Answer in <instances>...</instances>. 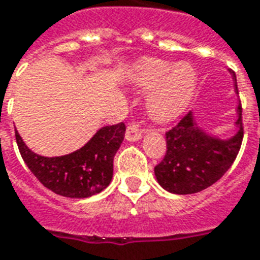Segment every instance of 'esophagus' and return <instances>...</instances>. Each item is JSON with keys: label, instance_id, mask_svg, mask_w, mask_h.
Returning <instances> with one entry per match:
<instances>
[{"label": "esophagus", "instance_id": "34e87169", "mask_svg": "<svg viewBox=\"0 0 260 260\" xmlns=\"http://www.w3.org/2000/svg\"><path fill=\"white\" fill-rule=\"evenodd\" d=\"M143 135V129H142L139 124H136V122H132V124L128 125V128H126V132H125V138L131 142H136L139 141Z\"/></svg>", "mask_w": 260, "mask_h": 260}]
</instances>
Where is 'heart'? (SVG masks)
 <instances>
[{
    "label": "heart",
    "instance_id": "obj_1",
    "mask_svg": "<svg viewBox=\"0 0 260 260\" xmlns=\"http://www.w3.org/2000/svg\"><path fill=\"white\" fill-rule=\"evenodd\" d=\"M131 82L141 90H150L147 110L153 119L169 122L184 113L196 89V72L189 62L142 59L131 72Z\"/></svg>",
    "mask_w": 260,
    "mask_h": 260
}]
</instances>
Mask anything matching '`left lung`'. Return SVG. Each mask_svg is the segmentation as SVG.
<instances>
[{"label": "left lung", "instance_id": "left-lung-1", "mask_svg": "<svg viewBox=\"0 0 260 260\" xmlns=\"http://www.w3.org/2000/svg\"><path fill=\"white\" fill-rule=\"evenodd\" d=\"M233 78L237 86L234 72ZM235 91L238 93L237 87ZM237 111L238 119L235 124L240 129L227 141L205 134L196 125L192 113L186 114L178 124L167 131V152L154 167L158 184L169 192L188 195L203 191L217 182L234 163L244 138L241 103Z\"/></svg>", "mask_w": 260, "mask_h": 260}]
</instances>
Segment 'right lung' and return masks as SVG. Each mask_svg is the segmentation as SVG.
Listing matches in <instances>:
<instances>
[{
    "label": "right lung",
    "mask_w": 260,
    "mask_h": 260,
    "mask_svg": "<svg viewBox=\"0 0 260 260\" xmlns=\"http://www.w3.org/2000/svg\"><path fill=\"white\" fill-rule=\"evenodd\" d=\"M125 136V124L103 126L79 150L59 157L33 153L15 132L20 156L37 180L67 198H89L106 189L113 178L114 156Z\"/></svg>",
    "instance_id": "right-lung-1"
}]
</instances>
